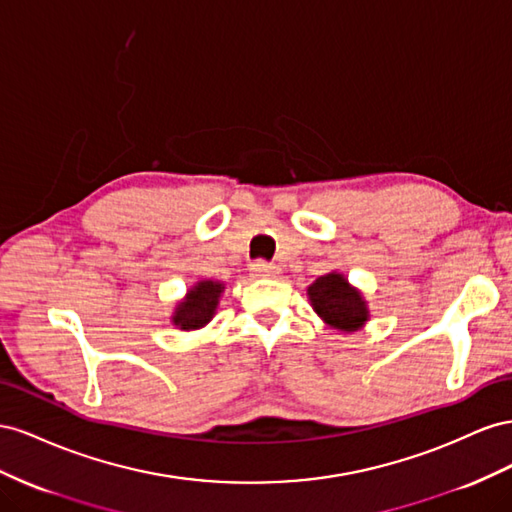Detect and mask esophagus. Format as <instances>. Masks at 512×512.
<instances>
[{
	"mask_svg": "<svg viewBox=\"0 0 512 512\" xmlns=\"http://www.w3.org/2000/svg\"><path fill=\"white\" fill-rule=\"evenodd\" d=\"M251 274L255 279H274V276L279 274V268L274 264H268V261H255L251 266Z\"/></svg>",
	"mask_w": 512,
	"mask_h": 512,
	"instance_id": "1",
	"label": "esophagus"
}]
</instances>
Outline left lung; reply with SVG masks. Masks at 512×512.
Wrapping results in <instances>:
<instances>
[{
  "mask_svg": "<svg viewBox=\"0 0 512 512\" xmlns=\"http://www.w3.org/2000/svg\"><path fill=\"white\" fill-rule=\"evenodd\" d=\"M315 313L334 330L356 332L369 321V309L362 294L339 272H330L306 289Z\"/></svg>",
  "mask_w": 512,
  "mask_h": 512,
  "instance_id": "obj_1",
  "label": "left lung"
}]
</instances>
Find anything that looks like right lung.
Wrapping results in <instances>:
<instances>
[{"label":"right lung","mask_w":512,"mask_h":512,"mask_svg":"<svg viewBox=\"0 0 512 512\" xmlns=\"http://www.w3.org/2000/svg\"><path fill=\"white\" fill-rule=\"evenodd\" d=\"M225 291L223 283L216 281H199L188 289L184 300L175 304L171 321L180 330H199L214 317L218 300Z\"/></svg>","instance_id":"right-lung-1"}]
</instances>
